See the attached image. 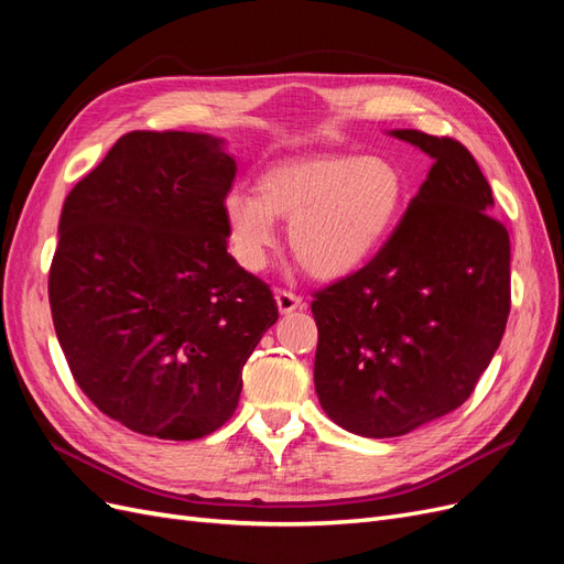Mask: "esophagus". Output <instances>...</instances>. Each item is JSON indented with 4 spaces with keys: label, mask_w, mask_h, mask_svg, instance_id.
<instances>
[{
    "label": "esophagus",
    "mask_w": 564,
    "mask_h": 564,
    "mask_svg": "<svg viewBox=\"0 0 564 564\" xmlns=\"http://www.w3.org/2000/svg\"><path fill=\"white\" fill-rule=\"evenodd\" d=\"M275 301H278V308H280L282 315L303 308V299L299 294H294V292H286V289H278Z\"/></svg>",
    "instance_id": "esophagus-1"
}]
</instances>
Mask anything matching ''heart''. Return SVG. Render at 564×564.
Here are the masks:
<instances>
[{"mask_svg":"<svg viewBox=\"0 0 564 564\" xmlns=\"http://www.w3.org/2000/svg\"><path fill=\"white\" fill-rule=\"evenodd\" d=\"M406 183L383 158L324 155L270 166L256 193L224 199L228 240L242 268L259 272L278 245L275 218L289 224L296 261L322 280L344 278L377 253L398 226Z\"/></svg>","mask_w":564,"mask_h":564,"instance_id":"heart-1","label":"heart"}]
</instances>
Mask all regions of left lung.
I'll return each mask as SVG.
<instances>
[{
  "label": "left lung",
  "instance_id": "8db88e82",
  "mask_svg": "<svg viewBox=\"0 0 564 564\" xmlns=\"http://www.w3.org/2000/svg\"><path fill=\"white\" fill-rule=\"evenodd\" d=\"M433 166L373 259L313 294L315 390L355 435L398 437L464 404L510 313V240L491 187L447 135L398 129Z\"/></svg>",
  "mask_w": 564,
  "mask_h": 564
}]
</instances>
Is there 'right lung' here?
Here are the masks:
<instances>
[{
  "label": "right lung",
  "instance_id": "1",
  "mask_svg": "<svg viewBox=\"0 0 564 564\" xmlns=\"http://www.w3.org/2000/svg\"><path fill=\"white\" fill-rule=\"evenodd\" d=\"M235 172L214 135L131 131L65 197L51 317L84 395L133 433L220 429L278 322L270 286L228 253Z\"/></svg>",
  "mask_w": 564,
  "mask_h": 564
}]
</instances>
